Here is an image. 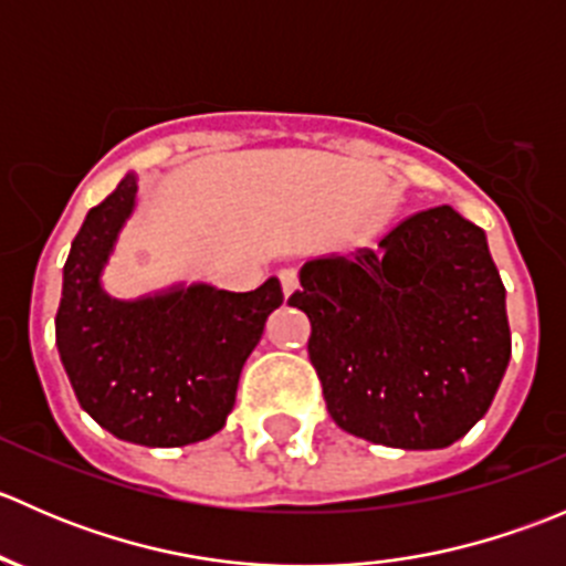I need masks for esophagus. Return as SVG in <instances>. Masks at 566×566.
<instances>
[{"label":"esophagus","instance_id":"34e87169","mask_svg":"<svg viewBox=\"0 0 566 566\" xmlns=\"http://www.w3.org/2000/svg\"><path fill=\"white\" fill-rule=\"evenodd\" d=\"M279 284H282L284 295H293L295 290H298V273L284 268V271H279Z\"/></svg>","mask_w":566,"mask_h":566}]
</instances>
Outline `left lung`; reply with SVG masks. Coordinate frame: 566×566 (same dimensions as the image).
I'll return each mask as SVG.
<instances>
[{"instance_id": "8db88e82", "label": "left lung", "mask_w": 566, "mask_h": 566, "mask_svg": "<svg viewBox=\"0 0 566 566\" xmlns=\"http://www.w3.org/2000/svg\"><path fill=\"white\" fill-rule=\"evenodd\" d=\"M336 424L394 449H443L493 402L512 356L488 238L449 205L408 216L378 249L301 268L287 301Z\"/></svg>"}]
</instances>
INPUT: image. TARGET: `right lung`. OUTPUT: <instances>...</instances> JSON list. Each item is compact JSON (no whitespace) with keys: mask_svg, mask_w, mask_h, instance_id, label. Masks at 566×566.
Listing matches in <instances>:
<instances>
[{"mask_svg":"<svg viewBox=\"0 0 566 566\" xmlns=\"http://www.w3.org/2000/svg\"><path fill=\"white\" fill-rule=\"evenodd\" d=\"M134 202L136 177L125 175L84 219L62 273L56 347L78 405L114 438L186 447L224 427L243 364L284 295L268 279L251 293L191 284L108 298L101 271Z\"/></svg>","mask_w":566,"mask_h":566,"instance_id":"add662e5","label":"right lung"}]
</instances>
